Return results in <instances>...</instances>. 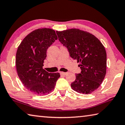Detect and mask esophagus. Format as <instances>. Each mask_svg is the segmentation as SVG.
Here are the masks:
<instances>
[{"instance_id":"34e87169","label":"esophagus","mask_w":125,"mask_h":125,"mask_svg":"<svg viewBox=\"0 0 125 125\" xmlns=\"http://www.w3.org/2000/svg\"><path fill=\"white\" fill-rule=\"evenodd\" d=\"M60 74L62 75H65L67 74L68 73H67V72H61Z\"/></svg>"}]
</instances>
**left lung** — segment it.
Here are the masks:
<instances>
[{"label": "left lung", "mask_w": 125, "mask_h": 125, "mask_svg": "<svg viewBox=\"0 0 125 125\" xmlns=\"http://www.w3.org/2000/svg\"><path fill=\"white\" fill-rule=\"evenodd\" d=\"M56 33L70 56L80 64L81 72L76 74L71 88L82 94L94 92L102 83L106 72V52L103 44L94 35L79 29Z\"/></svg>", "instance_id": "1"}]
</instances>
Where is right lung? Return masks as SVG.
I'll return each mask as SVG.
<instances>
[{
  "label": "right lung",
  "instance_id": "1",
  "mask_svg": "<svg viewBox=\"0 0 125 125\" xmlns=\"http://www.w3.org/2000/svg\"><path fill=\"white\" fill-rule=\"evenodd\" d=\"M57 40L53 30L39 29L25 37L18 48L16 67L25 88L33 94L43 95L54 89L60 74L44 70V60L48 48Z\"/></svg>",
  "mask_w": 125,
  "mask_h": 125
}]
</instances>
